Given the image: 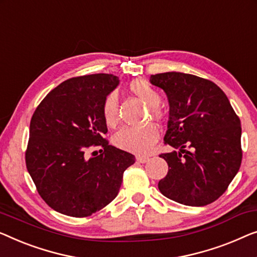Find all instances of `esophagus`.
I'll return each mask as SVG.
<instances>
[{
    "label": "esophagus",
    "instance_id": "esophagus-1",
    "mask_svg": "<svg viewBox=\"0 0 257 257\" xmlns=\"http://www.w3.org/2000/svg\"><path fill=\"white\" fill-rule=\"evenodd\" d=\"M148 160H150V158H148V156H140V155H138V156H137V161H138V162H140V163H145V162H147Z\"/></svg>",
    "mask_w": 257,
    "mask_h": 257
}]
</instances>
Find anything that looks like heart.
Segmentation results:
<instances>
[{
  "label": "heart",
  "mask_w": 257,
  "mask_h": 257,
  "mask_svg": "<svg viewBox=\"0 0 257 257\" xmlns=\"http://www.w3.org/2000/svg\"><path fill=\"white\" fill-rule=\"evenodd\" d=\"M130 90L152 107V113L155 119H162L163 111L159 107L161 96L159 91L145 80H136L130 84ZM103 117L106 125L114 126L119 120L118 112V92L111 91L103 101ZM159 139V130L153 124L143 127H122L114 136V145L122 151L138 155H147L153 150Z\"/></svg>",
  "instance_id": "obj_1"
}]
</instances>
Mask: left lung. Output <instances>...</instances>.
<instances>
[{
    "label": "left lung",
    "mask_w": 257,
    "mask_h": 257,
    "mask_svg": "<svg viewBox=\"0 0 257 257\" xmlns=\"http://www.w3.org/2000/svg\"><path fill=\"white\" fill-rule=\"evenodd\" d=\"M150 81L168 97L165 143L175 148L160 155L169 169L159 190L183 205L211 204L227 190L240 169L239 117L225 92L210 80L168 72L151 75Z\"/></svg>",
    "instance_id": "8db88e82"
}]
</instances>
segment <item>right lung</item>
I'll return each instance as SVG.
<instances>
[{"instance_id": "1", "label": "right lung", "mask_w": 257, "mask_h": 257, "mask_svg": "<svg viewBox=\"0 0 257 257\" xmlns=\"http://www.w3.org/2000/svg\"><path fill=\"white\" fill-rule=\"evenodd\" d=\"M118 84L112 74L73 77L48 92L31 118L28 172L40 197L62 214L83 218L102 210L116 198L122 174L136 162L135 155L103 138V101ZM92 144L104 151L88 159Z\"/></svg>"}]
</instances>
